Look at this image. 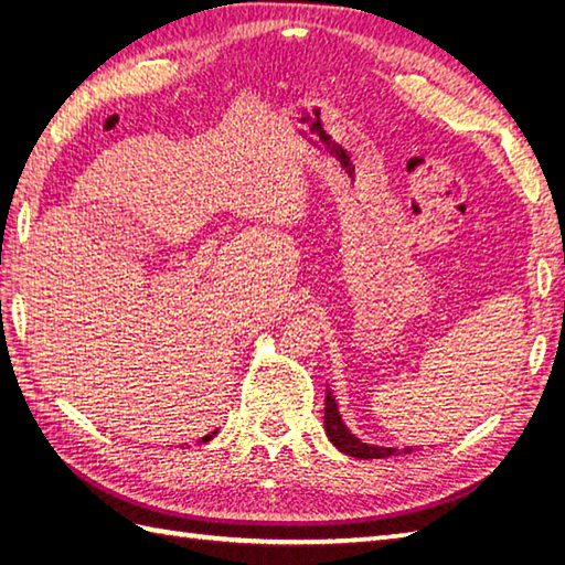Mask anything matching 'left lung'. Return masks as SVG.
<instances>
[{
    "label": "left lung",
    "instance_id": "left-lung-1",
    "mask_svg": "<svg viewBox=\"0 0 565 565\" xmlns=\"http://www.w3.org/2000/svg\"><path fill=\"white\" fill-rule=\"evenodd\" d=\"M326 435L342 454L354 456V459H386V456L401 454L395 447H379V444H369L354 437L352 429L344 425L338 401H334L330 388L326 391ZM405 451H413V447H405Z\"/></svg>",
    "mask_w": 565,
    "mask_h": 565
}]
</instances>
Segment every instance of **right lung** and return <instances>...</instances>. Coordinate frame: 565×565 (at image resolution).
<instances>
[{
  "mask_svg": "<svg viewBox=\"0 0 565 565\" xmlns=\"http://www.w3.org/2000/svg\"><path fill=\"white\" fill-rule=\"evenodd\" d=\"M213 435H218V431H211V435H206V437H201V439H199V444H201V441H209V439H213Z\"/></svg>",
  "mask_w": 565,
  "mask_h": 565,
  "instance_id": "obj_1",
  "label": "right lung"
}]
</instances>
